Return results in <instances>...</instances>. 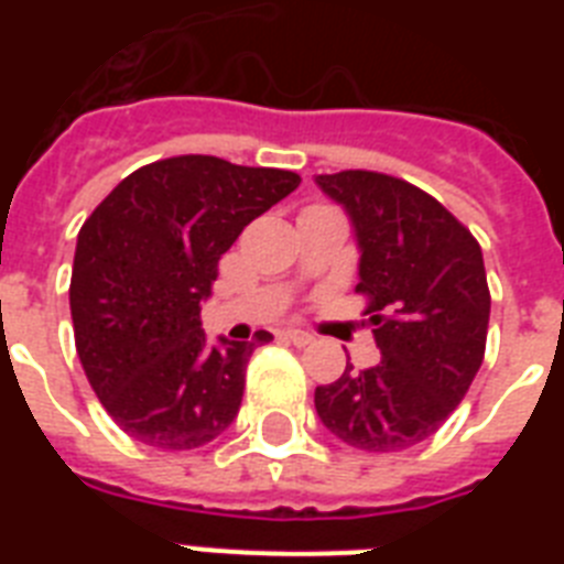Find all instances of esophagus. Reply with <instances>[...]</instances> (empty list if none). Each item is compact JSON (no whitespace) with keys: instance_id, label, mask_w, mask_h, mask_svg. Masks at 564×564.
Segmentation results:
<instances>
[{"instance_id":"1","label":"esophagus","mask_w":564,"mask_h":564,"mask_svg":"<svg viewBox=\"0 0 564 564\" xmlns=\"http://www.w3.org/2000/svg\"><path fill=\"white\" fill-rule=\"evenodd\" d=\"M283 339L292 345H299V348H304V345H310L316 336L307 334V330H299V327H290V330H283Z\"/></svg>"}]
</instances>
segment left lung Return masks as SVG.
Listing matches in <instances>:
<instances>
[{
  "mask_svg": "<svg viewBox=\"0 0 564 564\" xmlns=\"http://www.w3.org/2000/svg\"><path fill=\"white\" fill-rule=\"evenodd\" d=\"M316 184L348 210L360 242V283L375 369L348 362L316 389L336 438L392 454L433 436L480 371L491 295L480 242L430 193L394 175L345 170Z\"/></svg>",
  "mask_w": 564,
  "mask_h": 564,
  "instance_id": "8db88e82",
  "label": "left lung"
}]
</instances>
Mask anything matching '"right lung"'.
I'll return each mask as SVG.
<instances>
[{
	"instance_id": "right-lung-1",
	"label": "right lung",
	"mask_w": 564,
	"mask_h": 564,
	"mask_svg": "<svg viewBox=\"0 0 564 564\" xmlns=\"http://www.w3.org/2000/svg\"><path fill=\"white\" fill-rule=\"evenodd\" d=\"M299 184L290 170L178 154L131 172L87 216L69 281L75 351L128 436L193 451L237 419L248 360L272 334L210 348L202 301L242 228Z\"/></svg>"
}]
</instances>
